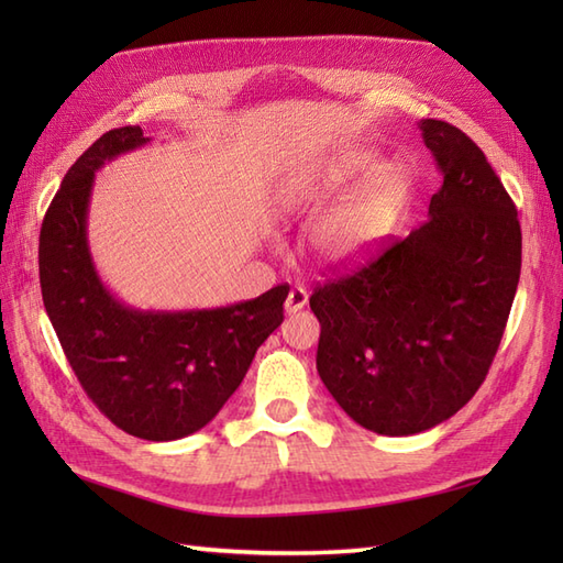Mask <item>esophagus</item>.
<instances>
[{
	"mask_svg": "<svg viewBox=\"0 0 563 563\" xmlns=\"http://www.w3.org/2000/svg\"><path fill=\"white\" fill-rule=\"evenodd\" d=\"M309 300V292L302 288V285H297V288H292L288 292V300H285V309H288V314H295L300 312V309L307 305Z\"/></svg>",
	"mask_w": 563,
	"mask_h": 563,
	"instance_id": "1",
	"label": "esophagus"
}]
</instances>
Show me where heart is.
I'll return each mask as SVG.
<instances>
[{"mask_svg":"<svg viewBox=\"0 0 563 563\" xmlns=\"http://www.w3.org/2000/svg\"><path fill=\"white\" fill-rule=\"evenodd\" d=\"M373 164L375 157L369 152L345 154L317 176L292 184L285 194V206L290 210H302L309 200L329 194V190H339ZM404 190L406 174L399 166H377L361 186H355L349 196H343L317 220L312 230V246L317 254L327 261H345L361 254L385 230Z\"/></svg>","mask_w":563,"mask_h":563,"instance_id":"obj_1","label":"heart"}]
</instances>
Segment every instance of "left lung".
<instances>
[{
  "mask_svg": "<svg viewBox=\"0 0 563 563\" xmlns=\"http://www.w3.org/2000/svg\"><path fill=\"white\" fill-rule=\"evenodd\" d=\"M418 128L442 174L428 220L309 297L321 382L379 435L421 433L474 397L520 280L518 210L484 152L445 121Z\"/></svg>",
  "mask_w": 563,
  "mask_h": 563,
  "instance_id": "8db88e82",
  "label": "left lung"
}]
</instances>
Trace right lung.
Here are the masks:
<instances>
[{"label": "right lung", "mask_w": 563, "mask_h": 563, "mask_svg": "<svg viewBox=\"0 0 563 563\" xmlns=\"http://www.w3.org/2000/svg\"><path fill=\"white\" fill-rule=\"evenodd\" d=\"M140 125L109 130L71 164L47 208L38 268L45 312L81 389L125 433L166 442L208 426L280 327L288 285L256 300L152 312L115 300L93 266L87 210L93 176L147 145Z\"/></svg>", "instance_id": "obj_1"}]
</instances>
